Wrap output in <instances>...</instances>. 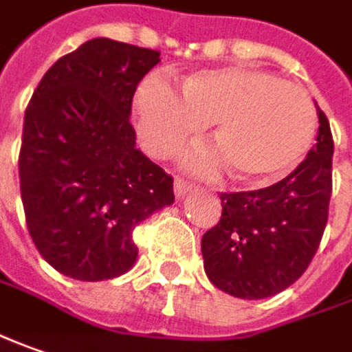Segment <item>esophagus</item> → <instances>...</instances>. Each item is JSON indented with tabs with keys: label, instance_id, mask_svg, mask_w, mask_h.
Here are the masks:
<instances>
[{
	"label": "esophagus",
	"instance_id": "34e87169",
	"mask_svg": "<svg viewBox=\"0 0 352 352\" xmlns=\"http://www.w3.org/2000/svg\"><path fill=\"white\" fill-rule=\"evenodd\" d=\"M173 189H175L177 199H183V197H187V195L192 191V185L191 183H187V181H183V179H175Z\"/></svg>",
	"mask_w": 352,
	"mask_h": 352
}]
</instances>
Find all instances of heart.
<instances>
[{"label":"heart","mask_w":352,"mask_h":352,"mask_svg":"<svg viewBox=\"0 0 352 352\" xmlns=\"http://www.w3.org/2000/svg\"><path fill=\"white\" fill-rule=\"evenodd\" d=\"M135 131L147 153L169 157L210 122L214 142L183 153V165L217 175L226 165L238 181L270 185L292 173L314 144L317 114L303 88L252 67L195 70L181 94L161 76L144 78L131 100Z\"/></svg>","instance_id":"b5f03b06"}]
</instances>
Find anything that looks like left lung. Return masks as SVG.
I'll use <instances>...</instances> for the list:
<instances>
[{
  "label": "left lung",
  "mask_w": 352,
  "mask_h": 352,
  "mask_svg": "<svg viewBox=\"0 0 352 352\" xmlns=\"http://www.w3.org/2000/svg\"><path fill=\"white\" fill-rule=\"evenodd\" d=\"M317 106V104H315ZM315 147L276 185L222 192V217L201 250L208 280L240 299L276 296L298 282L323 236L331 201L333 135L317 106Z\"/></svg>",
  "instance_id": "8db88e82"
}]
</instances>
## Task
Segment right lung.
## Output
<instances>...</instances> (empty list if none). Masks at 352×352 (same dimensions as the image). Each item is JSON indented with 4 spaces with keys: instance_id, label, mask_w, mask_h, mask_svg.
Segmentation results:
<instances>
[{
    "instance_id": "obj_1",
    "label": "right lung",
    "mask_w": 352,
    "mask_h": 352,
    "mask_svg": "<svg viewBox=\"0 0 352 352\" xmlns=\"http://www.w3.org/2000/svg\"><path fill=\"white\" fill-rule=\"evenodd\" d=\"M160 53L98 37L60 56L27 106L19 153L29 234L51 266L112 280L138 260L133 230L173 205V179L135 147L131 98Z\"/></svg>"
}]
</instances>
